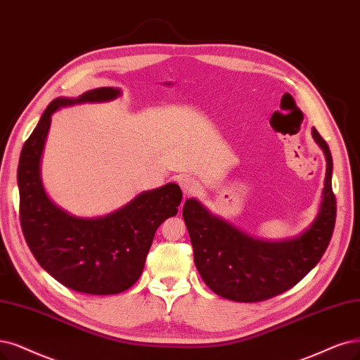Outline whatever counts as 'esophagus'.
I'll list each match as a JSON object with an SVG mask.
<instances>
[{"label":"esophagus","instance_id":"34e87169","mask_svg":"<svg viewBox=\"0 0 360 360\" xmlns=\"http://www.w3.org/2000/svg\"><path fill=\"white\" fill-rule=\"evenodd\" d=\"M179 185H181L184 195H193L194 193H197L198 187H200L198 182L194 178H190V176H181L179 178Z\"/></svg>","mask_w":360,"mask_h":360}]
</instances>
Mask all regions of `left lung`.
I'll return each instance as SVG.
<instances>
[{"label": "left lung", "instance_id": "8db88e82", "mask_svg": "<svg viewBox=\"0 0 360 360\" xmlns=\"http://www.w3.org/2000/svg\"><path fill=\"white\" fill-rule=\"evenodd\" d=\"M311 135L326 157L321 209L310 227L288 240H261L210 212L195 198L182 217L194 250V264L217 295L237 302H258L295 286L321 261L335 227L337 202L332 191V155L313 127Z\"/></svg>", "mask_w": 360, "mask_h": 360}]
</instances>
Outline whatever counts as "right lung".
I'll return each mask as SVG.
<instances>
[{
    "mask_svg": "<svg viewBox=\"0 0 360 360\" xmlns=\"http://www.w3.org/2000/svg\"><path fill=\"white\" fill-rule=\"evenodd\" d=\"M122 95L114 87L93 89L78 98H58L25 142L18 167L20 225L32 255L59 283L90 295L120 294L138 282L157 229L178 214L182 191L176 184L143 191L112 214L78 218L47 197L41 157L60 106L106 102Z\"/></svg>",
    "mask_w": 360,
    "mask_h": 360,
    "instance_id": "right-lung-1",
    "label": "right lung"
}]
</instances>
